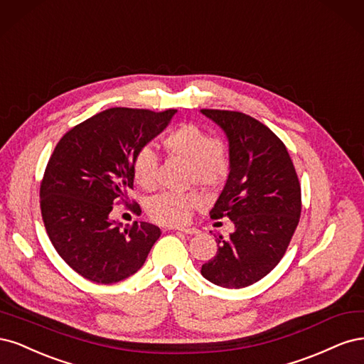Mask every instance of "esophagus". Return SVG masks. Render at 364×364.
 Returning <instances> with one entry per match:
<instances>
[{"instance_id": "esophagus-1", "label": "esophagus", "mask_w": 364, "mask_h": 364, "mask_svg": "<svg viewBox=\"0 0 364 364\" xmlns=\"http://www.w3.org/2000/svg\"><path fill=\"white\" fill-rule=\"evenodd\" d=\"M175 230H178L180 232L187 234V236H193V234H198L196 228H175Z\"/></svg>"}]
</instances>
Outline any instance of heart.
<instances>
[{"label": "heart", "instance_id": "obj_1", "mask_svg": "<svg viewBox=\"0 0 364 364\" xmlns=\"http://www.w3.org/2000/svg\"><path fill=\"white\" fill-rule=\"evenodd\" d=\"M161 145L169 156L187 161L186 180L189 184L213 189L225 181L230 171V160L225 146L215 140L212 133L196 124H183L161 139ZM133 178L145 191L157 186L159 160L151 148H140L132 163ZM201 204L195 193L166 192L154 196L148 204L152 220L163 225H181L191 218V212Z\"/></svg>", "mask_w": 364, "mask_h": 364}]
</instances>
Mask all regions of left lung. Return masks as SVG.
Segmentation results:
<instances>
[{"label":"left lung","mask_w":364,"mask_h":364,"mask_svg":"<svg viewBox=\"0 0 364 364\" xmlns=\"http://www.w3.org/2000/svg\"><path fill=\"white\" fill-rule=\"evenodd\" d=\"M201 113L224 130L230 151L228 178L210 216L234 224L201 274L216 286L242 289L283 259L301 216V186L284 144L264 124L240 112Z\"/></svg>","instance_id":"obj_1"}]
</instances>
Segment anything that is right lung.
I'll use <instances>...</instances> for the list:
<instances>
[{
	"instance_id": "add662e5",
	"label": "right lung",
	"mask_w": 364,
	"mask_h": 364,
	"mask_svg": "<svg viewBox=\"0 0 364 364\" xmlns=\"http://www.w3.org/2000/svg\"><path fill=\"white\" fill-rule=\"evenodd\" d=\"M177 110L113 107L71 128L54 148L41 183V210L58 255L98 284L118 283L144 266L160 228L110 219L133 189L136 152L160 134ZM136 213L139 204L133 205Z\"/></svg>"
}]
</instances>
